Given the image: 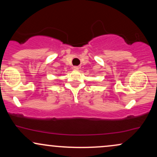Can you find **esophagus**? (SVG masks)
<instances>
[{
	"instance_id": "obj_1",
	"label": "esophagus",
	"mask_w": 157,
	"mask_h": 157,
	"mask_svg": "<svg viewBox=\"0 0 157 157\" xmlns=\"http://www.w3.org/2000/svg\"><path fill=\"white\" fill-rule=\"evenodd\" d=\"M73 68L75 70H78V68H79V66H73Z\"/></svg>"
}]
</instances>
